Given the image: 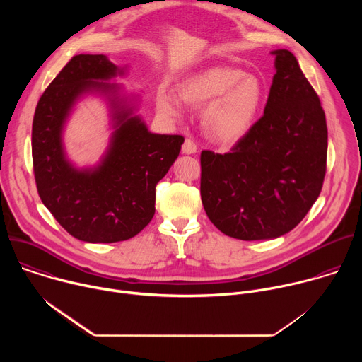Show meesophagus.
Instances as JSON below:
<instances>
[{"mask_svg":"<svg viewBox=\"0 0 362 362\" xmlns=\"http://www.w3.org/2000/svg\"><path fill=\"white\" fill-rule=\"evenodd\" d=\"M182 151L185 154H193V153L197 151V144L192 139H186L183 146H182Z\"/></svg>","mask_w":362,"mask_h":362,"instance_id":"1","label":"esophagus"}]
</instances>
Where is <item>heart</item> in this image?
<instances>
[{
  "mask_svg": "<svg viewBox=\"0 0 362 362\" xmlns=\"http://www.w3.org/2000/svg\"><path fill=\"white\" fill-rule=\"evenodd\" d=\"M177 90L190 107H204L203 127L222 143H235L246 134L264 95L259 78L233 67L206 69L185 78ZM158 106L169 116H179L182 112L179 98L168 90L159 93Z\"/></svg>",
  "mask_w": 362,
  "mask_h": 362,
  "instance_id": "1",
  "label": "heart"
}]
</instances>
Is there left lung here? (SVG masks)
Returning <instances> with one entry per match:
<instances>
[{
  "label": "left lung",
  "mask_w": 362,
  "mask_h": 362,
  "mask_svg": "<svg viewBox=\"0 0 362 362\" xmlns=\"http://www.w3.org/2000/svg\"><path fill=\"white\" fill-rule=\"evenodd\" d=\"M274 54L276 73L264 116L229 153H200L206 215L240 240L292 230L318 199L327 172L328 129L320 97L291 51Z\"/></svg>",
  "instance_id": "obj_1"
}]
</instances>
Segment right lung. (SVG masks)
Returning a JSON list of instances; mask_svg holds the SVG:
<instances>
[{
  "mask_svg": "<svg viewBox=\"0 0 362 362\" xmlns=\"http://www.w3.org/2000/svg\"><path fill=\"white\" fill-rule=\"evenodd\" d=\"M116 73L106 56H74L40 97L33 119V169L41 202L71 236L90 243L127 240L148 225L156 211V185L185 141L180 134L150 133L129 110L119 112L105 160L94 170H76L62 146L64 120L84 91L115 90L94 80Z\"/></svg>",
  "mask_w": 362,
  "mask_h": 362,
  "instance_id": "obj_1",
  "label": "right lung"
}]
</instances>
